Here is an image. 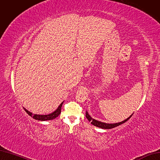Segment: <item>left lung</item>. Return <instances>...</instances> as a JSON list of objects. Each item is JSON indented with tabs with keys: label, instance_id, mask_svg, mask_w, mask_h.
<instances>
[{
	"label": "left lung",
	"instance_id": "8db88e82",
	"mask_svg": "<svg viewBox=\"0 0 160 160\" xmlns=\"http://www.w3.org/2000/svg\"><path fill=\"white\" fill-rule=\"evenodd\" d=\"M133 115V114H132L130 117H128L127 119H126L125 120L122 121V122H118V123H116V124H107V123H104V122H99V121L98 120H96L95 119H92L89 114H88L87 112H86V114H85V116H86V118L88 119V120L89 121V122H91V123L94 125L95 126H97V127H99V128H104V129H111V128H113L114 127H117V126L122 124L124 122H126V121H128V120H129L132 116Z\"/></svg>",
	"mask_w": 160,
	"mask_h": 160
}]
</instances>
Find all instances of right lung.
<instances>
[{
	"label": "right lung",
	"instance_id": "1",
	"mask_svg": "<svg viewBox=\"0 0 160 160\" xmlns=\"http://www.w3.org/2000/svg\"><path fill=\"white\" fill-rule=\"evenodd\" d=\"M63 102H62V104H60L59 106V107L58 108V109L56 111H55L49 114H47V115H40V114H33L32 113H31L30 112L28 111L26 109L24 108L25 111L28 114V115H30V117H32L33 118H34L36 120H53L54 118H56V117H58V116L61 113V109H62V107Z\"/></svg>",
	"mask_w": 160,
	"mask_h": 160
}]
</instances>
